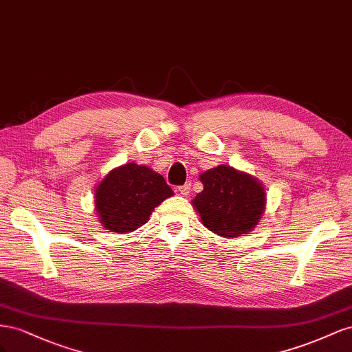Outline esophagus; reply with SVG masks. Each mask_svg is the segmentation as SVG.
<instances>
[{
    "label": "esophagus",
    "instance_id": "obj_1",
    "mask_svg": "<svg viewBox=\"0 0 352 352\" xmlns=\"http://www.w3.org/2000/svg\"><path fill=\"white\" fill-rule=\"evenodd\" d=\"M190 186H192L190 183H186L184 186H178V187H177V192H178L179 195L187 196V195L190 193Z\"/></svg>",
    "mask_w": 352,
    "mask_h": 352
}]
</instances>
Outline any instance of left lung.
<instances>
[{
  "label": "left lung",
  "instance_id": "1",
  "mask_svg": "<svg viewBox=\"0 0 352 352\" xmlns=\"http://www.w3.org/2000/svg\"><path fill=\"white\" fill-rule=\"evenodd\" d=\"M204 190L193 205L205 227L223 237H237L252 230L265 208L259 182L232 166H217L199 177Z\"/></svg>",
  "mask_w": 352,
  "mask_h": 352
}]
</instances>
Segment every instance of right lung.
<instances>
[{"label": "right lung", "instance_id": "add662e5", "mask_svg": "<svg viewBox=\"0 0 352 352\" xmlns=\"http://www.w3.org/2000/svg\"><path fill=\"white\" fill-rule=\"evenodd\" d=\"M94 193L98 218L112 233L134 232L162 200L174 195L162 175L137 164L110 170Z\"/></svg>", "mask_w": 352, "mask_h": 352}]
</instances>
